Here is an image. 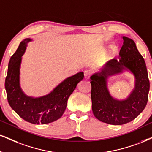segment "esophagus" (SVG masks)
I'll use <instances>...</instances> for the list:
<instances>
[{"mask_svg":"<svg viewBox=\"0 0 152 152\" xmlns=\"http://www.w3.org/2000/svg\"><path fill=\"white\" fill-rule=\"evenodd\" d=\"M91 75V71L90 70H87L85 71V79L88 80L90 78Z\"/></svg>","mask_w":152,"mask_h":152,"instance_id":"1","label":"esophagus"}]
</instances>
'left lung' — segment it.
<instances>
[{
  "instance_id": "obj_1",
  "label": "left lung",
  "mask_w": 152,
  "mask_h": 152,
  "mask_svg": "<svg viewBox=\"0 0 152 152\" xmlns=\"http://www.w3.org/2000/svg\"><path fill=\"white\" fill-rule=\"evenodd\" d=\"M123 45L118 59L114 58L100 72L91 76V108L99 121L110 125H123L136 118L145 109L148 101L149 80L146 63L135 43L123 37ZM130 71L135 77V87L128 98L119 100L111 96L107 86L110 76Z\"/></svg>"
}]
</instances>
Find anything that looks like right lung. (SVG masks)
Instances as JSON below:
<instances>
[{"label":"right lung","instance_id":"obj_1","mask_svg":"<svg viewBox=\"0 0 152 152\" xmlns=\"http://www.w3.org/2000/svg\"><path fill=\"white\" fill-rule=\"evenodd\" d=\"M31 41V39L22 41L9 61L5 82L7 102L24 121L33 124H47L63 115L67 99L84 78V73L78 72L66 78L45 96L34 98L26 95L20 87V65L27 43Z\"/></svg>","mask_w":152,"mask_h":152}]
</instances>
